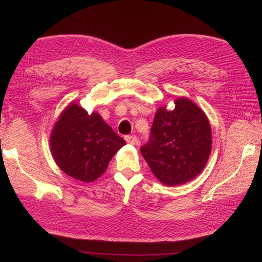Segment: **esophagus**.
<instances>
[{"mask_svg":"<svg viewBox=\"0 0 262 262\" xmlns=\"http://www.w3.org/2000/svg\"><path fill=\"white\" fill-rule=\"evenodd\" d=\"M125 141L128 142L129 144H132V145H136V144H138V138L136 137V136H126L125 138Z\"/></svg>","mask_w":262,"mask_h":262,"instance_id":"esophagus-1","label":"esophagus"}]
</instances>
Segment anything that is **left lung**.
<instances>
[{
	"label": "left lung",
	"mask_w": 262,
	"mask_h": 262,
	"mask_svg": "<svg viewBox=\"0 0 262 262\" xmlns=\"http://www.w3.org/2000/svg\"><path fill=\"white\" fill-rule=\"evenodd\" d=\"M173 102L172 110L157 109L149 142L141 147L153 175L168 187L186 184L199 175L212 148L211 125L203 110L186 97Z\"/></svg>",
	"instance_id": "obj_1"
}]
</instances>
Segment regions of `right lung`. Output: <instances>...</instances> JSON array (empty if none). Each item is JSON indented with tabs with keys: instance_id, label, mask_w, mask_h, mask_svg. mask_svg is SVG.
I'll use <instances>...</instances> for the list:
<instances>
[{
	"instance_id": "right-lung-1",
	"label": "right lung",
	"mask_w": 262,
	"mask_h": 262,
	"mask_svg": "<svg viewBox=\"0 0 262 262\" xmlns=\"http://www.w3.org/2000/svg\"><path fill=\"white\" fill-rule=\"evenodd\" d=\"M124 145L125 141L97 112L90 115L76 102L63 110L50 134L55 164L68 176L83 182L99 178Z\"/></svg>"
}]
</instances>
